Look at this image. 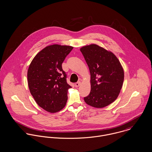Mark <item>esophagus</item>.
<instances>
[{"label":"esophagus","instance_id":"1","mask_svg":"<svg viewBox=\"0 0 152 152\" xmlns=\"http://www.w3.org/2000/svg\"><path fill=\"white\" fill-rule=\"evenodd\" d=\"M80 85H81V82H80V81H78V82L75 83V86L77 88V87H78Z\"/></svg>","mask_w":152,"mask_h":152}]
</instances>
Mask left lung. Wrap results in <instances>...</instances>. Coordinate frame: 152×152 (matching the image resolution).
<instances>
[{
  "instance_id": "8db88e82",
  "label": "left lung",
  "mask_w": 152,
  "mask_h": 152,
  "mask_svg": "<svg viewBox=\"0 0 152 152\" xmlns=\"http://www.w3.org/2000/svg\"><path fill=\"white\" fill-rule=\"evenodd\" d=\"M91 74V92L84 97L85 103L103 108L114 102L123 86L124 72L118 58L112 52L91 44L80 48Z\"/></svg>"
}]
</instances>
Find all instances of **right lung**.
<instances>
[{
	"instance_id": "add662e5",
	"label": "right lung",
	"mask_w": 152,
	"mask_h": 152,
	"mask_svg": "<svg viewBox=\"0 0 152 152\" xmlns=\"http://www.w3.org/2000/svg\"><path fill=\"white\" fill-rule=\"evenodd\" d=\"M73 47L53 44L47 46L34 57L28 69L31 94L45 110L55 113L66 104L68 90L66 74L61 64Z\"/></svg>"
}]
</instances>
